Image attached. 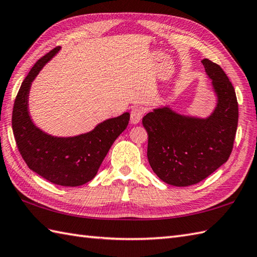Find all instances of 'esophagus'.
<instances>
[{"instance_id": "34e87169", "label": "esophagus", "mask_w": 257, "mask_h": 257, "mask_svg": "<svg viewBox=\"0 0 257 257\" xmlns=\"http://www.w3.org/2000/svg\"><path fill=\"white\" fill-rule=\"evenodd\" d=\"M144 116V110L141 108L136 107L134 108L132 112H130V122L133 124H137L140 122V120L143 119Z\"/></svg>"}]
</instances>
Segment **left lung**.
I'll use <instances>...</instances> for the list:
<instances>
[{
  "label": "left lung",
  "mask_w": 257,
  "mask_h": 257,
  "mask_svg": "<svg viewBox=\"0 0 257 257\" xmlns=\"http://www.w3.org/2000/svg\"><path fill=\"white\" fill-rule=\"evenodd\" d=\"M202 65L216 96L209 116L183 114L163 106L143 118L149 165L163 182L176 187L198 183L225 163L237 129L238 105L232 83L217 64L205 58Z\"/></svg>",
  "instance_id": "1"
}]
</instances>
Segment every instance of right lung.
Here are the masks:
<instances>
[{
  "mask_svg": "<svg viewBox=\"0 0 257 257\" xmlns=\"http://www.w3.org/2000/svg\"><path fill=\"white\" fill-rule=\"evenodd\" d=\"M59 50L56 47L38 59L22 83L14 102L12 128L21 156L32 171L54 184L78 187L96 176L114 140L127 128L130 113L103 120L90 132L73 137H57L37 127L29 109L31 86Z\"/></svg>",
  "mask_w": 257,
  "mask_h": 257,
  "instance_id": "obj_1",
  "label": "right lung"
}]
</instances>
